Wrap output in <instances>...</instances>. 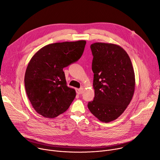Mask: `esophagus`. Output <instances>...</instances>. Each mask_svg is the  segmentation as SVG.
<instances>
[{
	"label": "esophagus",
	"mask_w": 160,
	"mask_h": 160,
	"mask_svg": "<svg viewBox=\"0 0 160 160\" xmlns=\"http://www.w3.org/2000/svg\"><path fill=\"white\" fill-rule=\"evenodd\" d=\"M76 91H77V93L78 95H80L83 93V88H80V89H76Z\"/></svg>",
	"instance_id": "esophagus-1"
}]
</instances>
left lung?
<instances>
[{
    "label": "left lung",
    "instance_id": "obj_1",
    "mask_svg": "<svg viewBox=\"0 0 160 160\" xmlns=\"http://www.w3.org/2000/svg\"><path fill=\"white\" fill-rule=\"evenodd\" d=\"M90 47L95 97L88 107L98 120L109 122L118 118L130 104L135 90V74L128 54L121 47L95 43Z\"/></svg>",
    "mask_w": 160,
    "mask_h": 160
}]
</instances>
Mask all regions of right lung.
Here are the masks:
<instances>
[{
	"instance_id": "obj_1",
	"label": "right lung",
	"mask_w": 160,
	"mask_h": 160,
	"mask_svg": "<svg viewBox=\"0 0 160 160\" xmlns=\"http://www.w3.org/2000/svg\"><path fill=\"white\" fill-rule=\"evenodd\" d=\"M86 41L47 45L32 56L24 75V86L33 108L46 118H54L68 109L76 97L67 86L63 69L78 61Z\"/></svg>"
}]
</instances>
